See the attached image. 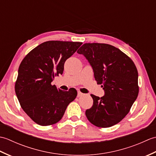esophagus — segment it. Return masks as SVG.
<instances>
[{
    "label": "esophagus",
    "instance_id": "esophagus-1",
    "mask_svg": "<svg viewBox=\"0 0 156 156\" xmlns=\"http://www.w3.org/2000/svg\"><path fill=\"white\" fill-rule=\"evenodd\" d=\"M84 94L83 93H82V92H80V91H78V95H77V97H82V95H83Z\"/></svg>",
    "mask_w": 156,
    "mask_h": 156
}]
</instances>
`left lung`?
<instances>
[{
    "label": "left lung",
    "mask_w": 156,
    "mask_h": 156,
    "mask_svg": "<svg viewBox=\"0 0 156 156\" xmlns=\"http://www.w3.org/2000/svg\"><path fill=\"white\" fill-rule=\"evenodd\" d=\"M90 64L97 84L105 95L91 94L92 107L86 111L91 123L99 127H110L120 122L137 99L138 72L130 58L114 46L92 43L84 44L78 50Z\"/></svg>",
    "instance_id": "obj_1"
}]
</instances>
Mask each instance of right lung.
<instances>
[{"label": "right lung", "instance_id": "right-lung-1", "mask_svg": "<svg viewBox=\"0 0 156 156\" xmlns=\"http://www.w3.org/2000/svg\"><path fill=\"white\" fill-rule=\"evenodd\" d=\"M81 42L49 41L39 45L23 59L15 83V93L21 108L36 123L55 124L77 96V91L58 89L51 85L55 76L63 74L66 59Z\"/></svg>", "mask_w": 156, "mask_h": 156}]
</instances>
